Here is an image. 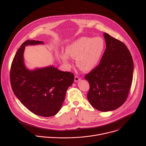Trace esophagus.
Returning a JSON list of instances; mask_svg holds the SVG:
<instances>
[{"instance_id":"obj_1","label":"esophagus","mask_w":146,"mask_h":146,"mask_svg":"<svg viewBox=\"0 0 146 146\" xmlns=\"http://www.w3.org/2000/svg\"><path fill=\"white\" fill-rule=\"evenodd\" d=\"M80 79H81V78H80L79 76H76L74 77V81H75L76 82H77V81H80Z\"/></svg>"}]
</instances>
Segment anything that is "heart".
Wrapping results in <instances>:
<instances>
[{"mask_svg": "<svg viewBox=\"0 0 146 146\" xmlns=\"http://www.w3.org/2000/svg\"><path fill=\"white\" fill-rule=\"evenodd\" d=\"M105 47V42L102 37H82L69 44L66 48V53H60V58L68 65H70L69 56L76 58V63L79 69L90 72L99 64Z\"/></svg>", "mask_w": 146, "mask_h": 146, "instance_id": "b5f03b06", "label": "heart"}]
</instances>
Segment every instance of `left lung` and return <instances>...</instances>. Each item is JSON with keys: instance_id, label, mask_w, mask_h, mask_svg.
Masks as SVG:
<instances>
[{"instance_id": "obj_1", "label": "left lung", "mask_w": 146, "mask_h": 146, "mask_svg": "<svg viewBox=\"0 0 146 146\" xmlns=\"http://www.w3.org/2000/svg\"><path fill=\"white\" fill-rule=\"evenodd\" d=\"M106 48L98 66L85 76L90 84L87 98L100 111L115 110L126 101L132 82L133 62L122 41L104 33Z\"/></svg>"}]
</instances>
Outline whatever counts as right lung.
I'll return each instance as SVG.
<instances>
[{
	"label": "right lung",
	"instance_id": "add662e5",
	"mask_svg": "<svg viewBox=\"0 0 146 146\" xmlns=\"http://www.w3.org/2000/svg\"><path fill=\"white\" fill-rule=\"evenodd\" d=\"M43 44L38 40H27L17 50L10 69L13 91L22 104L32 113L41 117L55 115L60 109L68 88L74 76L54 66L29 70L24 62L26 46Z\"/></svg>",
	"mask_w": 146,
	"mask_h": 146
}]
</instances>
